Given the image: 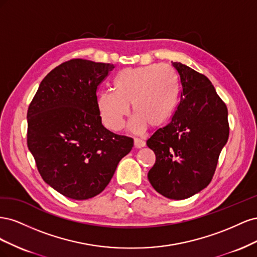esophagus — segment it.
<instances>
[{"label":"esophagus","mask_w":257,"mask_h":257,"mask_svg":"<svg viewBox=\"0 0 257 257\" xmlns=\"http://www.w3.org/2000/svg\"><path fill=\"white\" fill-rule=\"evenodd\" d=\"M145 146H146V143H145V141H143V139H141V138L134 139V147L136 148V149H141V148H143Z\"/></svg>","instance_id":"1"}]
</instances>
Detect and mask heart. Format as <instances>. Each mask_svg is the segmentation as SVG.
Here are the masks:
<instances>
[{
    "instance_id": "heart-1",
    "label": "heart",
    "mask_w": 257,
    "mask_h": 257,
    "mask_svg": "<svg viewBox=\"0 0 257 257\" xmlns=\"http://www.w3.org/2000/svg\"><path fill=\"white\" fill-rule=\"evenodd\" d=\"M115 91L100 92L97 108L103 123L109 130L122 128L130 113H135L128 130L143 133L148 125L160 126L172 114L178 96V87L172 69L163 65L125 68L114 77Z\"/></svg>"
}]
</instances>
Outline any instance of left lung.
<instances>
[{
    "label": "left lung",
    "instance_id": "8db88e82",
    "mask_svg": "<svg viewBox=\"0 0 257 257\" xmlns=\"http://www.w3.org/2000/svg\"><path fill=\"white\" fill-rule=\"evenodd\" d=\"M181 89L172 121L147 145L157 161L148 173L153 189L169 199H185L211 181L229 135L227 108L206 76L172 62Z\"/></svg>",
    "mask_w": 257,
    "mask_h": 257
}]
</instances>
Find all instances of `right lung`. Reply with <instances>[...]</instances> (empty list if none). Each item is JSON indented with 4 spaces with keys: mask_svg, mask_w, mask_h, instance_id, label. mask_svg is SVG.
Returning a JSON list of instances; mask_svg holds the SVG:
<instances>
[{
    "mask_svg": "<svg viewBox=\"0 0 257 257\" xmlns=\"http://www.w3.org/2000/svg\"><path fill=\"white\" fill-rule=\"evenodd\" d=\"M113 64L74 59L45 77L28 110V147L44 181L84 200L103 192L133 139L102 124L98 84Z\"/></svg>",
    "mask_w": 257,
    "mask_h": 257,
    "instance_id": "1",
    "label": "right lung"
}]
</instances>
